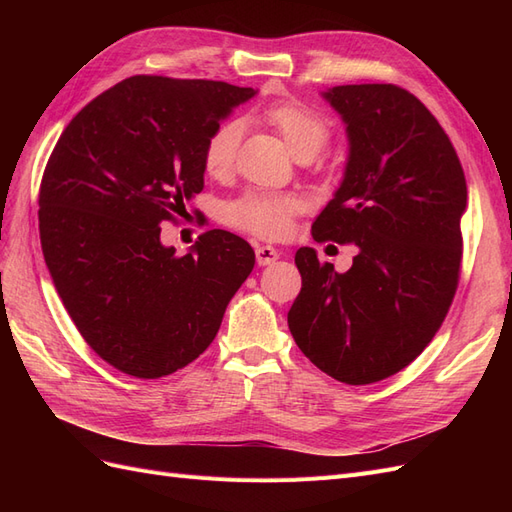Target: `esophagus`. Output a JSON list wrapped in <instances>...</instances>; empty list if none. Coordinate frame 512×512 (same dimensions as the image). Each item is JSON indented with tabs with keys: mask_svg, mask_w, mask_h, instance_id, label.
Listing matches in <instances>:
<instances>
[{
	"mask_svg": "<svg viewBox=\"0 0 512 512\" xmlns=\"http://www.w3.org/2000/svg\"><path fill=\"white\" fill-rule=\"evenodd\" d=\"M280 258V252L275 250L271 245H256V262L260 267H267L273 265V262Z\"/></svg>",
	"mask_w": 512,
	"mask_h": 512,
	"instance_id": "1",
	"label": "esophagus"
}]
</instances>
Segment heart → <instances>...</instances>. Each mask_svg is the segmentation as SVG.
Here are the masks:
<instances>
[{
  "label": "heart",
  "mask_w": 512,
  "mask_h": 512,
  "mask_svg": "<svg viewBox=\"0 0 512 512\" xmlns=\"http://www.w3.org/2000/svg\"><path fill=\"white\" fill-rule=\"evenodd\" d=\"M265 121L280 132L294 158L318 156L331 136L327 119H322L301 104L284 102L269 106L265 111ZM241 136L243 123L239 119H228L209 134L203 151V162L209 175L228 173L235 164ZM297 211L299 203L292 196L247 192L224 205L222 218L230 226L254 232L258 237L277 239L288 235L292 228V215Z\"/></svg>",
  "instance_id": "b5f03b06"
}]
</instances>
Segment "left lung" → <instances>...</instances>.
<instances>
[{
  "label": "left lung",
  "instance_id": "obj_1",
  "mask_svg": "<svg viewBox=\"0 0 512 512\" xmlns=\"http://www.w3.org/2000/svg\"><path fill=\"white\" fill-rule=\"evenodd\" d=\"M320 96L344 121L348 158L312 237L354 243L356 256L337 273L299 247L288 329L324 374L371 384L410 365L451 307L468 188L438 119L406 89L337 85Z\"/></svg>",
  "mask_w": 512,
  "mask_h": 512
}]
</instances>
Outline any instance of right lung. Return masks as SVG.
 <instances>
[{"instance_id":"right-lung-1","label":"right lung","mask_w":512,"mask_h":512,"mask_svg":"<svg viewBox=\"0 0 512 512\" xmlns=\"http://www.w3.org/2000/svg\"><path fill=\"white\" fill-rule=\"evenodd\" d=\"M256 94L138 74L59 136L38 200L44 262L85 342L123 374L162 378L198 359L254 269L232 232L209 230L177 256L160 222L203 192L209 134Z\"/></svg>"}]
</instances>
